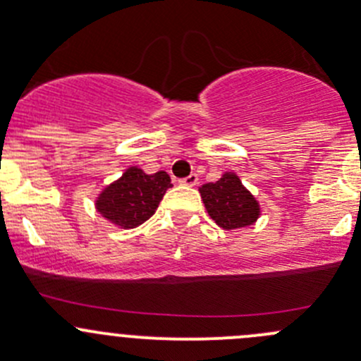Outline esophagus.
<instances>
[{
    "label": "esophagus",
    "mask_w": 361,
    "mask_h": 361,
    "mask_svg": "<svg viewBox=\"0 0 361 361\" xmlns=\"http://www.w3.org/2000/svg\"><path fill=\"white\" fill-rule=\"evenodd\" d=\"M197 174H190V176L180 180V185H183V187H195V185H197Z\"/></svg>",
    "instance_id": "esophagus-1"
}]
</instances>
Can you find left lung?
Returning <instances> with one entry per match:
<instances>
[{
    "label": "left lung",
    "instance_id": "8db88e82",
    "mask_svg": "<svg viewBox=\"0 0 361 361\" xmlns=\"http://www.w3.org/2000/svg\"><path fill=\"white\" fill-rule=\"evenodd\" d=\"M207 214L225 231L248 227L260 216V204L235 173H225L214 183L199 188Z\"/></svg>",
    "mask_w": 361,
    "mask_h": 361
}]
</instances>
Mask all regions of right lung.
<instances>
[{"instance_id":"1","label":"right lung","mask_w":361,"mask_h":361,"mask_svg":"<svg viewBox=\"0 0 361 361\" xmlns=\"http://www.w3.org/2000/svg\"><path fill=\"white\" fill-rule=\"evenodd\" d=\"M171 187L173 183L166 171L147 174L133 166L118 180L103 188L96 199V209L116 227L134 228L155 213Z\"/></svg>"}]
</instances>
